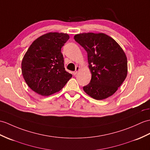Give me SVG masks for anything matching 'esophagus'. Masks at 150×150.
Listing matches in <instances>:
<instances>
[{
    "mask_svg": "<svg viewBox=\"0 0 150 150\" xmlns=\"http://www.w3.org/2000/svg\"><path fill=\"white\" fill-rule=\"evenodd\" d=\"M79 67H76V68H75V71L74 72V75H76V74H77V72L79 71Z\"/></svg>",
    "mask_w": 150,
    "mask_h": 150,
    "instance_id": "34e87169",
    "label": "esophagus"
}]
</instances>
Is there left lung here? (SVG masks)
Segmentation results:
<instances>
[{
  "mask_svg": "<svg viewBox=\"0 0 150 150\" xmlns=\"http://www.w3.org/2000/svg\"><path fill=\"white\" fill-rule=\"evenodd\" d=\"M75 40L88 53L91 81L83 87L96 100L112 96L127 75V59L124 51L112 38L103 33H82Z\"/></svg>",
  "mask_w": 150,
  "mask_h": 150,
  "instance_id": "1",
  "label": "left lung"
}]
</instances>
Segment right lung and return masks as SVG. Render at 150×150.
I'll return each instance as SVG.
<instances>
[{"label": "right lung", "instance_id": "right-lung-1", "mask_svg": "<svg viewBox=\"0 0 150 150\" xmlns=\"http://www.w3.org/2000/svg\"><path fill=\"white\" fill-rule=\"evenodd\" d=\"M64 33H49L33 41L22 62V72L29 88L41 96L61 90L72 75L65 70L61 48L69 40Z\"/></svg>", "mask_w": 150, "mask_h": 150}]
</instances>
